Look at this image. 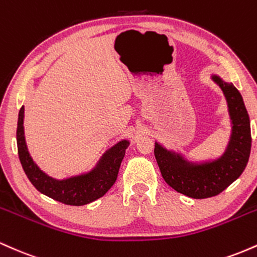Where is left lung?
I'll use <instances>...</instances> for the list:
<instances>
[{
  "instance_id": "left-lung-1",
  "label": "left lung",
  "mask_w": 257,
  "mask_h": 257,
  "mask_svg": "<svg viewBox=\"0 0 257 257\" xmlns=\"http://www.w3.org/2000/svg\"><path fill=\"white\" fill-rule=\"evenodd\" d=\"M213 79L225 94L232 120L231 140L225 153L216 161L198 164L155 144L156 161L167 184L194 199L217 196L226 190L244 172L251 150L250 119L240 93L219 76Z\"/></svg>"
}]
</instances>
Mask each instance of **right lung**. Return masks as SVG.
Here are the masks:
<instances>
[{
	"instance_id": "obj_1",
	"label": "right lung",
	"mask_w": 257,
	"mask_h": 257,
	"mask_svg": "<svg viewBox=\"0 0 257 257\" xmlns=\"http://www.w3.org/2000/svg\"><path fill=\"white\" fill-rule=\"evenodd\" d=\"M24 106L18 117L17 145L23 169L37 191L67 205H84L102 197L116 182L129 141L122 140L102 156L91 172L66 180H55L40 170L28 152L24 137Z\"/></svg>"
}]
</instances>
